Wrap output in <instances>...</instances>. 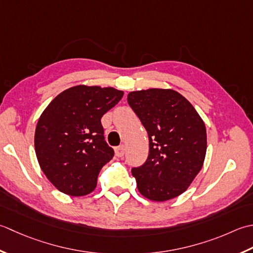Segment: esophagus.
<instances>
[{
  "instance_id": "34e87169",
  "label": "esophagus",
  "mask_w": 253,
  "mask_h": 253,
  "mask_svg": "<svg viewBox=\"0 0 253 253\" xmlns=\"http://www.w3.org/2000/svg\"><path fill=\"white\" fill-rule=\"evenodd\" d=\"M115 152H116V156L117 157H123V155H125V153H126V148H125V146H119V147H116V149H115Z\"/></svg>"
}]
</instances>
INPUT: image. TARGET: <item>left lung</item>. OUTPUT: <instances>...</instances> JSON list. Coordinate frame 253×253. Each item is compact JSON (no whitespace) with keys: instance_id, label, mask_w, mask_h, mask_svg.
<instances>
[{"instance_id":"1","label":"left lung","mask_w":253,"mask_h":253,"mask_svg":"<svg viewBox=\"0 0 253 253\" xmlns=\"http://www.w3.org/2000/svg\"><path fill=\"white\" fill-rule=\"evenodd\" d=\"M127 102L146 128L149 142L146 162L132 168L138 191L156 202L178 197L203 166L208 145L202 118L172 89L131 91Z\"/></svg>"}]
</instances>
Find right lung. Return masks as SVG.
<instances>
[{"label":"right lung","mask_w":253,"mask_h":253,"mask_svg":"<svg viewBox=\"0 0 253 253\" xmlns=\"http://www.w3.org/2000/svg\"><path fill=\"white\" fill-rule=\"evenodd\" d=\"M122 97L113 87L79 85L62 91L41 113L36 155L59 191L72 197L94 191L101 168L115 155L105 141L101 118Z\"/></svg>","instance_id":"obj_1"}]
</instances>
